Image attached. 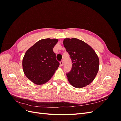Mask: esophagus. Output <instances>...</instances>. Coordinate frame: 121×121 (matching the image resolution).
I'll return each mask as SVG.
<instances>
[{
    "label": "esophagus",
    "instance_id": "obj_1",
    "mask_svg": "<svg viewBox=\"0 0 121 121\" xmlns=\"http://www.w3.org/2000/svg\"><path fill=\"white\" fill-rule=\"evenodd\" d=\"M63 64H64V63H63V61H61L60 62V66L62 67L63 65Z\"/></svg>",
    "mask_w": 121,
    "mask_h": 121
}]
</instances>
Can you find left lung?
I'll use <instances>...</instances> for the list:
<instances>
[{"instance_id":"8db88e82","label":"left lung","mask_w":121,"mask_h":121,"mask_svg":"<svg viewBox=\"0 0 121 121\" xmlns=\"http://www.w3.org/2000/svg\"><path fill=\"white\" fill-rule=\"evenodd\" d=\"M63 44L73 63L71 71L67 74L69 83L77 88L89 85L99 70V60L95 52L87 43L75 38L64 39Z\"/></svg>"}]
</instances>
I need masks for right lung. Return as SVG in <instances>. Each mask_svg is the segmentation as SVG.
I'll return each mask as SVG.
<instances>
[{
    "label": "right lung",
    "instance_id": "obj_1",
    "mask_svg": "<svg viewBox=\"0 0 121 121\" xmlns=\"http://www.w3.org/2000/svg\"><path fill=\"white\" fill-rule=\"evenodd\" d=\"M57 39H43L29 48L23 58V69L26 76L36 85H43L52 78L59 67V62L53 48Z\"/></svg>",
    "mask_w": 121,
    "mask_h": 121
}]
</instances>
